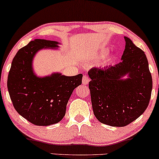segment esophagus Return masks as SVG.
<instances>
[{
	"mask_svg": "<svg viewBox=\"0 0 159 159\" xmlns=\"http://www.w3.org/2000/svg\"><path fill=\"white\" fill-rule=\"evenodd\" d=\"M89 82V79L86 75H83V80H82V83H83V85H87Z\"/></svg>",
	"mask_w": 159,
	"mask_h": 159,
	"instance_id": "esophagus-1",
	"label": "esophagus"
}]
</instances>
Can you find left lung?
Masks as SVG:
<instances>
[{"label":"left lung","instance_id":"obj_1","mask_svg":"<svg viewBox=\"0 0 159 159\" xmlns=\"http://www.w3.org/2000/svg\"><path fill=\"white\" fill-rule=\"evenodd\" d=\"M122 61L113 66L93 67L88 74L91 100L95 117L103 124L124 127L147 110L152 79L144 52L125 37ZM128 74L129 78H120Z\"/></svg>","mask_w":159,"mask_h":159}]
</instances>
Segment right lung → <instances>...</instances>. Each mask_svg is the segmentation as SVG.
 <instances>
[{"mask_svg": "<svg viewBox=\"0 0 159 159\" xmlns=\"http://www.w3.org/2000/svg\"><path fill=\"white\" fill-rule=\"evenodd\" d=\"M56 41L36 39L21 48L12 61L7 88L12 105L19 115L35 125L59 122L65 116L68 100L82 83L83 74L66 76L53 74L37 77L32 70L35 53L43 48H57Z\"/></svg>", "mask_w": 159, "mask_h": 159, "instance_id": "add662e5", "label": "right lung"}]
</instances>
